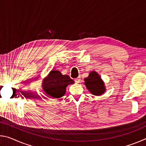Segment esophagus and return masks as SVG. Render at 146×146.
Masks as SVG:
<instances>
[{"mask_svg": "<svg viewBox=\"0 0 146 146\" xmlns=\"http://www.w3.org/2000/svg\"><path fill=\"white\" fill-rule=\"evenodd\" d=\"M75 82H76V83L80 82V77H78V78H75Z\"/></svg>", "mask_w": 146, "mask_h": 146, "instance_id": "1", "label": "esophagus"}]
</instances>
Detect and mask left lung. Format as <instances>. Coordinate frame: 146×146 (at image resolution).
<instances>
[{"instance_id": "1", "label": "left lung", "mask_w": 146, "mask_h": 146, "mask_svg": "<svg viewBox=\"0 0 146 146\" xmlns=\"http://www.w3.org/2000/svg\"><path fill=\"white\" fill-rule=\"evenodd\" d=\"M88 90L95 95H100L105 91L104 85L101 78L95 71H91L88 77L84 79Z\"/></svg>"}]
</instances>
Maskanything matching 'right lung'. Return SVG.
Returning <instances> with one entry per match:
<instances>
[{
	"mask_svg": "<svg viewBox=\"0 0 146 146\" xmlns=\"http://www.w3.org/2000/svg\"><path fill=\"white\" fill-rule=\"evenodd\" d=\"M74 81L68 75H63L58 71H51L44 80L42 88L46 93L53 98H60L66 93V88Z\"/></svg>",
	"mask_w": 146,
	"mask_h": 146,
	"instance_id": "1",
	"label": "right lung"
}]
</instances>
